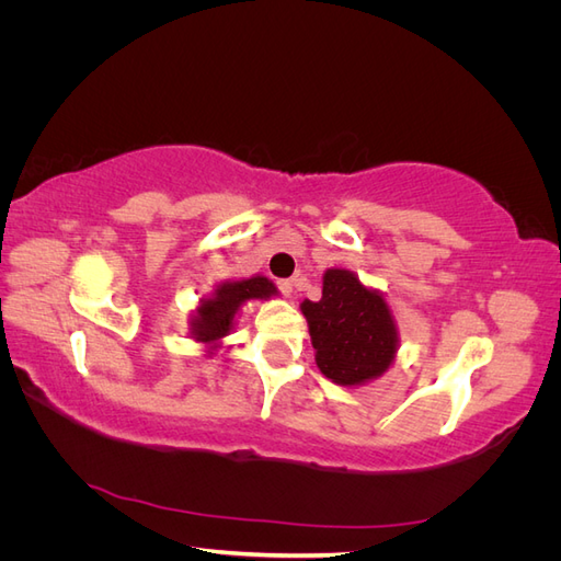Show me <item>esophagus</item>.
Masks as SVG:
<instances>
[{
    "label": "esophagus",
    "mask_w": 561,
    "mask_h": 561,
    "mask_svg": "<svg viewBox=\"0 0 561 561\" xmlns=\"http://www.w3.org/2000/svg\"><path fill=\"white\" fill-rule=\"evenodd\" d=\"M278 290H280L285 297H293V293H295V280H290V278L278 280Z\"/></svg>",
    "instance_id": "esophagus-1"
}]
</instances>
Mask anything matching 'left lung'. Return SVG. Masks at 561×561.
Here are the masks:
<instances>
[{
  "mask_svg": "<svg viewBox=\"0 0 561 561\" xmlns=\"http://www.w3.org/2000/svg\"><path fill=\"white\" fill-rule=\"evenodd\" d=\"M318 369L339 386L381 377L398 353V328L383 295L365 287L353 271L328 268L322 297L304 299Z\"/></svg>",
  "mask_w": 561,
  "mask_h": 561,
  "instance_id": "1",
  "label": "left lung"
}]
</instances>
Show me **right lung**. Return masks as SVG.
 I'll use <instances>...</instances> for the list:
<instances>
[{"instance_id": "1", "label": "right lung", "mask_w": 561, "mask_h": 561, "mask_svg": "<svg viewBox=\"0 0 561 561\" xmlns=\"http://www.w3.org/2000/svg\"><path fill=\"white\" fill-rule=\"evenodd\" d=\"M276 285L264 276H252L245 280H227L215 287L208 299H201L198 309L192 318V336L196 342L206 344L208 353L219 346V339H225L233 330V318L245 301L250 299H268L276 295Z\"/></svg>"}]
</instances>
